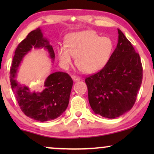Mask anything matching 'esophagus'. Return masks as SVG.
<instances>
[{"label": "esophagus", "instance_id": "obj_1", "mask_svg": "<svg viewBox=\"0 0 154 154\" xmlns=\"http://www.w3.org/2000/svg\"><path fill=\"white\" fill-rule=\"evenodd\" d=\"M71 78H72V79L74 81H80V79H80V77L78 76V75H71Z\"/></svg>", "mask_w": 154, "mask_h": 154}]
</instances>
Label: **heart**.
<instances>
[{"mask_svg": "<svg viewBox=\"0 0 154 154\" xmlns=\"http://www.w3.org/2000/svg\"><path fill=\"white\" fill-rule=\"evenodd\" d=\"M66 46L58 50L62 66H70L75 57L79 69L87 73L97 72L104 68L114 48L112 39L101 37L95 31L90 30L71 33L66 38Z\"/></svg>", "mask_w": 154, "mask_h": 154, "instance_id": "b5f03b06", "label": "heart"}]
</instances>
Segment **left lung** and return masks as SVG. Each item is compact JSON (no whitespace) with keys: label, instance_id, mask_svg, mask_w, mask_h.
Masks as SVG:
<instances>
[{"label":"left lung","instance_id":"1","mask_svg":"<svg viewBox=\"0 0 154 154\" xmlns=\"http://www.w3.org/2000/svg\"><path fill=\"white\" fill-rule=\"evenodd\" d=\"M118 32L119 41L110 60L85 81L92 109L108 119L121 116L132 108L143 76L140 54L119 29Z\"/></svg>","mask_w":154,"mask_h":154}]
</instances>
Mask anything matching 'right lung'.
Segmentation results:
<instances>
[{
	"label": "right lung",
	"instance_id": "obj_1",
	"mask_svg": "<svg viewBox=\"0 0 154 154\" xmlns=\"http://www.w3.org/2000/svg\"><path fill=\"white\" fill-rule=\"evenodd\" d=\"M45 48L54 60L52 45L44 38L40 28L31 31L17 47L10 71L11 88L21 110L27 116L41 122L51 121L60 116L68 106L73 80L68 73L55 72L45 80L41 92H31L27 86L15 80L17 72L24 57L32 48Z\"/></svg>",
	"mask_w": 154,
	"mask_h": 154
}]
</instances>
